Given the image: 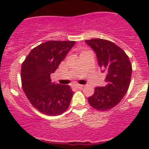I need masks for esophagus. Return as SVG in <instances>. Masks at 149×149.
<instances>
[{
	"instance_id": "esophagus-1",
	"label": "esophagus",
	"mask_w": 149,
	"mask_h": 149,
	"mask_svg": "<svg viewBox=\"0 0 149 149\" xmlns=\"http://www.w3.org/2000/svg\"><path fill=\"white\" fill-rule=\"evenodd\" d=\"M84 87V85H80V84H77V85H76V88H81Z\"/></svg>"
}]
</instances>
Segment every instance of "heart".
Segmentation results:
<instances>
[{
	"mask_svg": "<svg viewBox=\"0 0 149 149\" xmlns=\"http://www.w3.org/2000/svg\"><path fill=\"white\" fill-rule=\"evenodd\" d=\"M83 52H82V53H83ZM82 53H81V54H82Z\"/></svg>",
	"mask_w": 149,
	"mask_h": 149,
	"instance_id": "obj_1",
	"label": "heart"
}]
</instances>
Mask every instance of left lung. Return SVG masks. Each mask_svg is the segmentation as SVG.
I'll return each mask as SVG.
<instances>
[{"label":"left lung","mask_w":149,"mask_h":149,"mask_svg":"<svg viewBox=\"0 0 149 149\" xmlns=\"http://www.w3.org/2000/svg\"><path fill=\"white\" fill-rule=\"evenodd\" d=\"M96 53L101 71L105 73L104 86H97L88 98L89 104L100 111L116 106L127 93L130 83L132 66L130 59L120 47L102 39L86 40Z\"/></svg>","instance_id":"8db88e82"}]
</instances>
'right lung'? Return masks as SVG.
<instances>
[{
    "instance_id": "obj_1",
    "label": "right lung",
    "mask_w": 149,
    "mask_h": 149,
    "mask_svg": "<svg viewBox=\"0 0 149 149\" xmlns=\"http://www.w3.org/2000/svg\"><path fill=\"white\" fill-rule=\"evenodd\" d=\"M75 41H48L31 50L22 65V84L29 101L47 115H59L68 108L73 91L68 85L52 83L55 73Z\"/></svg>"
}]
</instances>
